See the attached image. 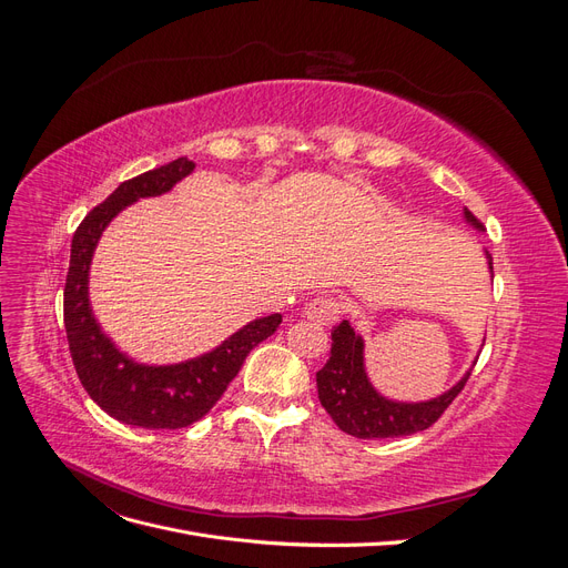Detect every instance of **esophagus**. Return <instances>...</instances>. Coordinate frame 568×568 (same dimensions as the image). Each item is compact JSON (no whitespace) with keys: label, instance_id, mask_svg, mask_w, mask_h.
<instances>
[{"label":"esophagus","instance_id":"esophagus-1","mask_svg":"<svg viewBox=\"0 0 568 568\" xmlns=\"http://www.w3.org/2000/svg\"><path fill=\"white\" fill-rule=\"evenodd\" d=\"M341 313V303L332 296H315L305 303L303 315L317 324H334Z\"/></svg>","mask_w":568,"mask_h":568}]
</instances>
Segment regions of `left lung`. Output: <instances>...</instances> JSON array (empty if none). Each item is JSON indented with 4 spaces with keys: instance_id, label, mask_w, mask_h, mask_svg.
Returning a JSON list of instances; mask_svg holds the SVG:
<instances>
[{
    "instance_id": "obj_1",
    "label": "left lung",
    "mask_w": 568,
    "mask_h": 568,
    "mask_svg": "<svg viewBox=\"0 0 568 568\" xmlns=\"http://www.w3.org/2000/svg\"><path fill=\"white\" fill-rule=\"evenodd\" d=\"M462 217L476 232H484V225L462 209ZM488 272L493 274V257L486 251ZM464 372L459 379L443 390L436 398L426 400H398L388 398L376 388L365 365V338L353 329L348 320H343L332 329V351L326 365L317 372V395L322 407L329 412L334 424L355 438H395L424 432L432 426L448 407L457 393L467 384L476 365Z\"/></svg>"
}]
</instances>
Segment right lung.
<instances>
[{
  "mask_svg": "<svg viewBox=\"0 0 568 568\" xmlns=\"http://www.w3.org/2000/svg\"><path fill=\"white\" fill-rule=\"evenodd\" d=\"M194 168L182 156L123 182L80 222L73 236L71 267L63 288L68 348L90 398L106 415L130 426L184 428L199 422L227 390L248 351L282 324L280 313L255 317L196 357L170 365H146L120 351L97 322L90 303V270L106 227L140 199L173 192V186L192 175Z\"/></svg>",
  "mask_w": 568,
  "mask_h": 568,
  "instance_id": "obj_1",
  "label": "right lung"
}]
</instances>
